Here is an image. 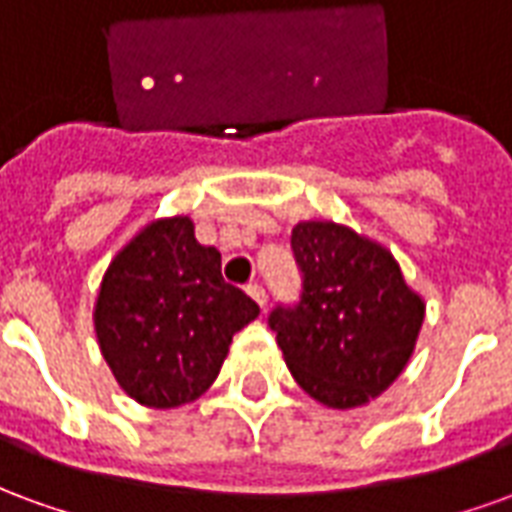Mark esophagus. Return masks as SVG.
<instances>
[{
	"instance_id": "esophagus-1",
	"label": "esophagus",
	"mask_w": 512,
	"mask_h": 512,
	"mask_svg": "<svg viewBox=\"0 0 512 512\" xmlns=\"http://www.w3.org/2000/svg\"><path fill=\"white\" fill-rule=\"evenodd\" d=\"M246 293H249V299L255 301L257 307H260V310H266V290L260 288V285H249V288H246Z\"/></svg>"
}]
</instances>
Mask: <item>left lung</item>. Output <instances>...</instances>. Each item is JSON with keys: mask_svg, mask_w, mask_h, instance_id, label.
<instances>
[{"mask_svg": "<svg viewBox=\"0 0 512 512\" xmlns=\"http://www.w3.org/2000/svg\"><path fill=\"white\" fill-rule=\"evenodd\" d=\"M290 244L304 271L301 301L268 318L285 365L323 406H367L406 370L425 299L384 244L345 224L299 222Z\"/></svg>", "mask_w": 512, "mask_h": 512, "instance_id": "8db88e82", "label": "left lung"}]
</instances>
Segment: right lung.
I'll list each match as a JSON object with an SVG mask.
<instances>
[{
    "label": "right lung",
    "instance_id": "1",
    "mask_svg": "<svg viewBox=\"0 0 512 512\" xmlns=\"http://www.w3.org/2000/svg\"><path fill=\"white\" fill-rule=\"evenodd\" d=\"M260 307L222 277V255L194 238L186 213L147 222L106 268L93 323L128 397L178 408L208 392L233 334Z\"/></svg>",
    "mask_w": 512,
    "mask_h": 512
}]
</instances>
